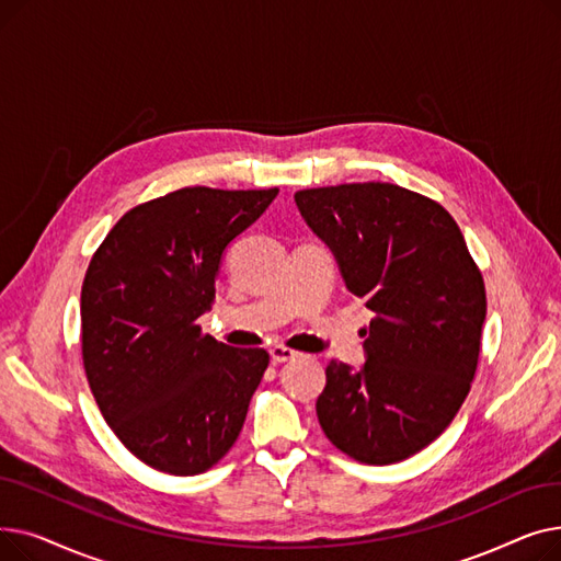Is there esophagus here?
<instances>
[{"instance_id":"obj_1","label":"esophagus","mask_w":561,"mask_h":561,"mask_svg":"<svg viewBox=\"0 0 561 561\" xmlns=\"http://www.w3.org/2000/svg\"><path fill=\"white\" fill-rule=\"evenodd\" d=\"M296 357H298V352L290 350V347H284V345H273L271 347V359L275 364H284V362H290V359H296Z\"/></svg>"}]
</instances>
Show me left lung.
<instances>
[{
  "label": "left lung",
  "mask_w": 561,
  "mask_h": 561,
  "mask_svg": "<svg viewBox=\"0 0 561 561\" xmlns=\"http://www.w3.org/2000/svg\"><path fill=\"white\" fill-rule=\"evenodd\" d=\"M345 288L375 313L366 364L330 362L316 402L322 432L362 463L416 455L444 432L476 377L486 318L484 282L453 216L393 184L296 193Z\"/></svg>",
  "instance_id": "1"
}]
</instances>
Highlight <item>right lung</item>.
Masks as SVG:
<instances>
[{"instance_id":"1","label":"right lung","mask_w":561,"mask_h":561,"mask_svg":"<svg viewBox=\"0 0 561 561\" xmlns=\"http://www.w3.org/2000/svg\"><path fill=\"white\" fill-rule=\"evenodd\" d=\"M279 188L193 186L138 204L108 231L81 286L88 385L115 436L170 476H197L239 438L268 368L261 347L202 334L227 245Z\"/></svg>"}]
</instances>
